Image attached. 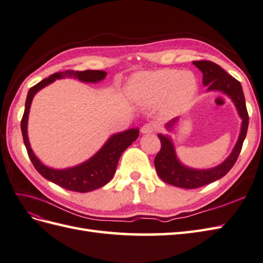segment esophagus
<instances>
[{
    "mask_svg": "<svg viewBox=\"0 0 263 263\" xmlns=\"http://www.w3.org/2000/svg\"><path fill=\"white\" fill-rule=\"evenodd\" d=\"M156 124L153 123H146L144 124L142 127H141V132H142L143 134H149V133H153L154 131H156Z\"/></svg>",
    "mask_w": 263,
    "mask_h": 263,
    "instance_id": "esophagus-1",
    "label": "esophagus"
}]
</instances>
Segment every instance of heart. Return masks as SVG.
<instances>
[{"mask_svg": "<svg viewBox=\"0 0 263 263\" xmlns=\"http://www.w3.org/2000/svg\"><path fill=\"white\" fill-rule=\"evenodd\" d=\"M197 89V80L191 72L172 69L139 72L130 83L131 96L139 104L151 106L163 102L174 110L189 104Z\"/></svg>", "mask_w": 263, "mask_h": 263, "instance_id": "1", "label": "heart"}]
</instances>
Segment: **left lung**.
I'll return each instance as SVG.
<instances>
[{
	"label": "left lung",
	"instance_id": "1",
	"mask_svg": "<svg viewBox=\"0 0 263 263\" xmlns=\"http://www.w3.org/2000/svg\"><path fill=\"white\" fill-rule=\"evenodd\" d=\"M192 63L203 74L202 82L206 86V91H218L226 94L233 102L242 122L239 138L232 152L223 162L210 169H194V167L186 166L178 158L173 140L169 134H158L161 141V150L154 159V166L159 177L164 182L174 186L183 187V189H196V187L206 185L224 177L231 170L239 157L249 124L245 94L239 81L228 74L221 66L211 61H193ZM179 119L178 117L169 121L165 124V129L171 131L178 123Z\"/></svg>",
	"mask_w": 263,
	"mask_h": 263
}]
</instances>
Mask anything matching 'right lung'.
<instances>
[{
    "label": "right lung",
    "mask_w": 263,
    "mask_h": 263,
    "mask_svg": "<svg viewBox=\"0 0 263 263\" xmlns=\"http://www.w3.org/2000/svg\"><path fill=\"white\" fill-rule=\"evenodd\" d=\"M105 77L106 72L99 70H67L64 72H58L31 87L28 97H26L25 110L21 121V130L29 157L33 165L43 178L64 187L66 190L76 192H90L110 182L117 171V165L121 154L138 139L139 127H133V129L112 134L94 156L82 163L65 167V169H54V167H50L42 163L41 160L33 152L30 144L28 137V121L33 98L40 90L53 83L55 80L70 78L77 79L84 83H98L100 81L104 80Z\"/></svg>",
    "instance_id": "obj_1"
}]
</instances>
